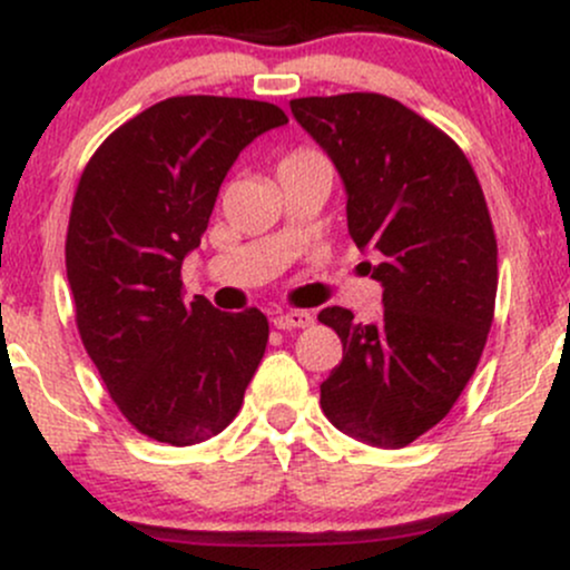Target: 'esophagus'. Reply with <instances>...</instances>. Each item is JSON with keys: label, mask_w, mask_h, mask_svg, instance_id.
<instances>
[{"label": "esophagus", "mask_w": 570, "mask_h": 570, "mask_svg": "<svg viewBox=\"0 0 570 570\" xmlns=\"http://www.w3.org/2000/svg\"><path fill=\"white\" fill-rule=\"evenodd\" d=\"M273 324H276L278 330H299V326H311L313 316L307 311H289L278 313V316L273 318Z\"/></svg>", "instance_id": "34e87169"}]
</instances>
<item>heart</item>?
Masks as SVG:
<instances>
[{
	"instance_id": "b5f03b06",
	"label": "heart",
	"mask_w": 570,
	"mask_h": 570,
	"mask_svg": "<svg viewBox=\"0 0 570 570\" xmlns=\"http://www.w3.org/2000/svg\"><path fill=\"white\" fill-rule=\"evenodd\" d=\"M313 160H324V158L318 153H313V149H297V153L286 155V158L281 160L278 171H284V168H292V166H303V163H313Z\"/></svg>"
}]
</instances>
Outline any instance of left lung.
<instances>
[{"label": "left lung", "instance_id": "left-lung-1", "mask_svg": "<svg viewBox=\"0 0 570 570\" xmlns=\"http://www.w3.org/2000/svg\"><path fill=\"white\" fill-rule=\"evenodd\" d=\"M294 120L345 187L353 244L383 286L377 322L345 307L318 322L343 343L322 410L372 448L396 450L448 415L493 324L499 248L472 163L458 144L381 94L294 98Z\"/></svg>", "mask_w": 570, "mask_h": 570}]
</instances>
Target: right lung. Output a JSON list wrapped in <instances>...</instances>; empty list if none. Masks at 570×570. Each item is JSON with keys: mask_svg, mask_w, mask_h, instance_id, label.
<instances>
[{"mask_svg": "<svg viewBox=\"0 0 570 570\" xmlns=\"http://www.w3.org/2000/svg\"><path fill=\"white\" fill-rule=\"evenodd\" d=\"M286 122L267 101L176 96L117 128L85 166L67 233L77 330L109 396L153 440L217 436L263 362V313L185 303L179 276L233 163Z\"/></svg>", "mask_w": 570, "mask_h": 570, "instance_id": "1", "label": "right lung"}]
</instances>
